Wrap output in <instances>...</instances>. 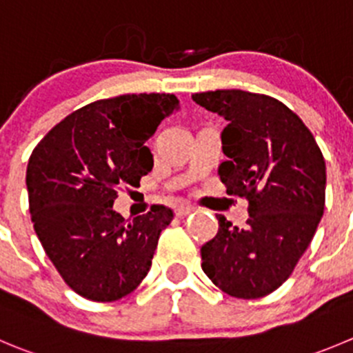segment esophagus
Returning a JSON list of instances; mask_svg holds the SVG:
<instances>
[{"label": "esophagus", "instance_id": "obj_1", "mask_svg": "<svg viewBox=\"0 0 353 353\" xmlns=\"http://www.w3.org/2000/svg\"><path fill=\"white\" fill-rule=\"evenodd\" d=\"M190 213H194V208L189 206V204H180V206L176 208V216L179 218L189 216Z\"/></svg>", "mask_w": 353, "mask_h": 353}]
</instances>
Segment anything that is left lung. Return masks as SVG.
I'll return each instance as SVG.
<instances>
[{
  "mask_svg": "<svg viewBox=\"0 0 353 353\" xmlns=\"http://www.w3.org/2000/svg\"><path fill=\"white\" fill-rule=\"evenodd\" d=\"M192 100L229 121L218 176L227 194L250 204L244 229L218 214L220 229L201 248V267L230 296H267L314 239L325 203L324 156L303 121L277 99L216 90Z\"/></svg>",
  "mask_w": 353,
  "mask_h": 353,
  "instance_id": "8db88e82",
  "label": "left lung"
}]
</instances>
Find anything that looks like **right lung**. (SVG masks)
Masks as SVG:
<instances>
[{
  "label": "right lung",
  "mask_w": 353,
  "mask_h": 353,
  "mask_svg": "<svg viewBox=\"0 0 353 353\" xmlns=\"http://www.w3.org/2000/svg\"><path fill=\"white\" fill-rule=\"evenodd\" d=\"M176 105L170 93L97 100L55 124L29 157L36 236L63 283L86 300L116 301L132 293L173 220L163 204L132 221L112 204L123 187H140L152 171L145 142Z\"/></svg>",
  "instance_id": "right-lung-1"
}]
</instances>
